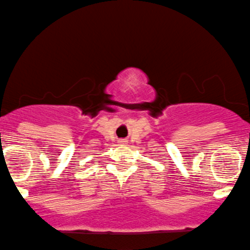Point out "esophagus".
I'll list each match as a JSON object with an SVG mask.
<instances>
[{"label":"esophagus","mask_w":250,"mask_h":250,"mask_svg":"<svg viewBox=\"0 0 250 250\" xmlns=\"http://www.w3.org/2000/svg\"><path fill=\"white\" fill-rule=\"evenodd\" d=\"M120 144H125V140H121Z\"/></svg>","instance_id":"esophagus-1"}]
</instances>
